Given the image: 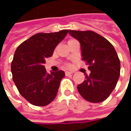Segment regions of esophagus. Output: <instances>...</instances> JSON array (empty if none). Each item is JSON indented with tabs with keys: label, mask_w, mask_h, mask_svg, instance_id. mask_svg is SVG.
<instances>
[{
	"label": "esophagus",
	"mask_w": 131,
	"mask_h": 131,
	"mask_svg": "<svg viewBox=\"0 0 131 131\" xmlns=\"http://www.w3.org/2000/svg\"><path fill=\"white\" fill-rule=\"evenodd\" d=\"M73 74L72 71H66L65 72V75L66 76H69V75H71V74Z\"/></svg>",
	"instance_id": "34e87169"
}]
</instances>
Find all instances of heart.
Wrapping results in <instances>:
<instances>
[{
	"label": "heart",
	"mask_w": 131,
	"mask_h": 131,
	"mask_svg": "<svg viewBox=\"0 0 131 131\" xmlns=\"http://www.w3.org/2000/svg\"><path fill=\"white\" fill-rule=\"evenodd\" d=\"M73 40H73V39H71V40H69V41H68V43H69V42H71V41H73Z\"/></svg>",
	"instance_id": "b5f03b06"
}]
</instances>
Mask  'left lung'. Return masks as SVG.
Instances as JSON below:
<instances>
[{
  "label": "left lung",
  "mask_w": 131,
  "mask_h": 131,
  "mask_svg": "<svg viewBox=\"0 0 131 131\" xmlns=\"http://www.w3.org/2000/svg\"><path fill=\"white\" fill-rule=\"evenodd\" d=\"M79 41L83 60L88 64L89 76L77 88L85 100L97 103L105 100L114 91L120 76V60L114 46L92 31L69 30Z\"/></svg>",
  "instance_id": "1"
}]
</instances>
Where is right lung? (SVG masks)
<instances>
[{"label": "right lung", "mask_w": 131, "mask_h": 131, "mask_svg": "<svg viewBox=\"0 0 131 131\" xmlns=\"http://www.w3.org/2000/svg\"><path fill=\"white\" fill-rule=\"evenodd\" d=\"M68 31L36 34L20 44L15 52L11 63L13 81L21 96L35 106H46L57 95L65 74L62 70L48 74L44 64Z\"/></svg>", "instance_id": "1"}]
</instances>
